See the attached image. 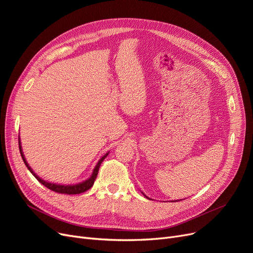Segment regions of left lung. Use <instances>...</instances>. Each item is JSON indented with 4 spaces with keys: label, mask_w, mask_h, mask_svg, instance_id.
I'll use <instances>...</instances> for the list:
<instances>
[{
    "label": "left lung",
    "mask_w": 253,
    "mask_h": 253,
    "mask_svg": "<svg viewBox=\"0 0 253 253\" xmlns=\"http://www.w3.org/2000/svg\"><path fill=\"white\" fill-rule=\"evenodd\" d=\"M145 196H146V195H145ZM146 197H147V196H146ZM147 198H148V197H147ZM172 202H173V201H172Z\"/></svg>",
    "instance_id": "left-lung-1"
}]
</instances>
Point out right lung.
Returning a JSON list of instances; mask_svg holds the SVG:
<instances>
[{"label": "right lung", "mask_w": 253, "mask_h": 253, "mask_svg": "<svg viewBox=\"0 0 253 253\" xmlns=\"http://www.w3.org/2000/svg\"><path fill=\"white\" fill-rule=\"evenodd\" d=\"M18 147H20V152H21L22 158H23V161H24V163H25L26 167L28 168V170H29V171L32 173V175L35 177V178H36L37 180H39L42 184H43V185L45 186V188L50 189V190H51V191H53V192L60 193V194H69V195L80 194V193H83V192H85V191L89 190V189L91 188V186H92L93 182H95V180H96V177H97V175H98L99 168H100V166H101L102 162L104 161V160H105V157L108 155V153H106L104 156L101 157V160L98 162L97 166L95 167V169H93V172H92L91 176L89 177V178H88L87 180L83 181V182H81V183H78V184H74V185H61V184H56V183L46 182V181L42 180V178H40V177L37 176V175L32 171V169H31V168L29 167V165L27 164V162H26V160H25V157H24V154H23V151H22L21 142H18Z\"/></svg>", "instance_id": "right-lung-1"}]
</instances>
